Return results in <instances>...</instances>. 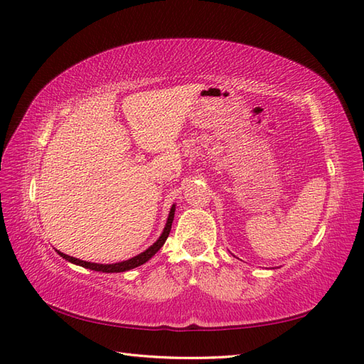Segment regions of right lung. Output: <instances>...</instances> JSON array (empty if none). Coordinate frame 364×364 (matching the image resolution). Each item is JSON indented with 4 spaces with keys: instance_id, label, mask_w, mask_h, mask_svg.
<instances>
[{
    "instance_id": "right-lung-1",
    "label": "right lung",
    "mask_w": 364,
    "mask_h": 364,
    "mask_svg": "<svg viewBox=\"0 0 364 364\" xmlns=\"http://www.w3.org/2000/svg\"><path fill=\"white\" fill-rule=\"evenodd\" d=\"M173 215H175V205H172V208H170V213H168V218H167V223L164 227V231H162V235L159 236V239L156 242H154L153 245H150L149 249H146L145 252L139 253L137 257L134 258H129L127 261H122V262H114V264H97V262H90V261H82V259H78V258H73V257H68V255L59 252L58 253L63 257L64 259L73 262V264H78V266H82L86 269H90V270H97V272H106V274H114V272H127V270H131L134 267H139L142 266L144 262L149 261L154 253H156L162 245H164L166 239L168 237V233H170V228H172V222H173Z\"/></svg>"
}]
</instances>
